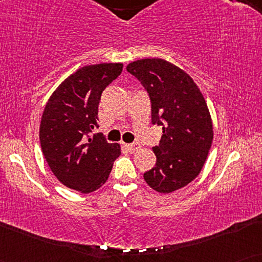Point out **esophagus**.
I'll return each mask as SVG.
<instances>
[{"mask_svg": "<svg viewBox=\"0 0 262 262\" xmlns=\"http://www.w3.org/2000/svg\"><path fill=\"white\" fill-rule=\"evenodd\" d=\"M127 149L130 150V151H136V150L141 149L142 145L139 144V143H132V144H127Z\"/></svg>", "mask_w": 262, "mask_h": 262, "instance_id": "34e87169", "label": "esophagus"}]
</instances>
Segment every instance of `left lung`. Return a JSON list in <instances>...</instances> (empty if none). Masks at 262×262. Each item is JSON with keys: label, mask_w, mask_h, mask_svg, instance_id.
<instances>
[{"label": "left lung", "mask_w": 262, "mask_h": 262, "mask_svg": "<svg viewBox=\"0 0 262 262\" xmlns=\"http://www.w3.org/2000/svg\"><path fill=\"white\" fill-rule=\"evenodd\" d=\"M142 82L151 100L152 124L162 126L154 146L156 166L144 180L159 193L185 187L198 177L209 155L213 125L204 96L193 78L161 58L135 60L126 67Z\"/></svg>", "instance_id": "left-lung-1"}]
</instances>
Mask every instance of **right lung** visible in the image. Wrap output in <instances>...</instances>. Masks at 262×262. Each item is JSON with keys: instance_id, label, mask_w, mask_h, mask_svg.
<instances>
[{"instance_id": "1", "label": "right lung", "mask_w": 262, "mask_h": 262, "mask_svg": "<svg viewBox=\"0 0 262 262\" xmlns=\"http://www.w3.org/2000/svg\"><path fill=\"white\" fill-rule=\"evenodd\" d=\"M121 71V63L82 67L46 102L39 128L42 154L59 182L75 191L91 193L101 187L120 155V144L91 132L99 126L101 93Z\"/></svg>"}]
</instances>
